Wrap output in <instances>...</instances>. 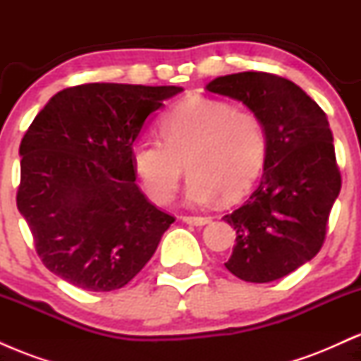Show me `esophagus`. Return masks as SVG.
I'll return each mask as SVG.
<instances>
[{
    "instance_id": "esophagus-1",
    "label": "esophagus",
    "mask_w": 361,
    "mask_h": 361,
    "mask_svg": "<svg viewBox=\"0 0 361 361\" xmlns=\"http://www.w3.org/2000/svg\"><path fill=\"white\" fill-rule=\"evenodd\" d=\"M181 221L185 224H190V226H205V224L210 222V217H192V215H185V217H181Z\"/></svg>"
}]
</instances>
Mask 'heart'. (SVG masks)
Returning <instances> with one entry per match:
<instances>
[{
	"mask_svg": "<svg viewBox=\"0 0 361 361\" xmlns=\"http://www.w3.org/2000/svg\"><path fill=\"white\" fill-rule=\"evenodd\" d=\"M161 140L132 146L134 173L149 198L168 204L175 197L186 164L185 197L205 205L222 195L224 202L244 197L258 180L267 157V132L251 110L205 97H190L159 120Z\"/></svg>",
	"mask_w": 361,
	"mask_h": 361,
	"instance_id": "heart-1",
	"label": "heart"
}]
</instances>
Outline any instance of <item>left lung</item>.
Listing matches in <instances>:
<instances>
[{"label":"left lung","instance_id":"1","mask_svg":"<svg viewBox=\"0 0 361 361\" xmlns=\"http://www.w3.org/2000/svg\"><path fill=\"white\" fill-rule=\"evenodd\" d=\"M205 90L241 102L267 132L259 185L224 215L235 231L233 255L224 264L251 283L279 280L312 259L324 243L341 190L329 122L300 86L275 74H227Z\"/></svg>","mask_w":361,"mask_h":361}]
</instances>
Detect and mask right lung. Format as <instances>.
<instances>
[{
	"label": "right lung",
	"instance_id": "obj_1",
	"mask_svg": "<svg viewBox=\"0 0 361 361\" xmlns=\"http://www.w3.org/2000/svg\"><path fill=\"white\" fill-rule=\"evenodd\" d=\"M180 86L91 82L54 94L20 144L16 207L45 268L90 292L122 288L175 222L135 185L130 151Z\"/></svg>",
	"mask_w": 361,
	"mask_h": 361
}]
</instances>
